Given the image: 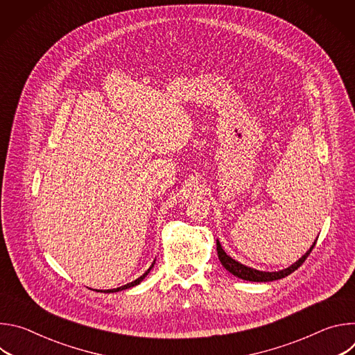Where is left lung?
<instances>
[{"label":"left lung","mask_w":355,"mask_h":355,"mask_svg":"<svg viewBox=\"0 0 355 355\" xmlns=\"http://www.w3.org/2000/svg\"><path fill=\"white\" fill-rule=\"evenodd\" d=\"M318 241V237L315 240V243L312 244V247L303 254L296 263H293L291 267L285 268V270H281V271H274V272H268V271H259L256 268H251V267H247V266H243L241 263L236 261L234 259H232L230 256H227L225 250L222 248L220 245V241L216 240V250H218V256H219V260L222 263V266L230 272L233 274L234 277L237 278H241L244 281H251V282H270V281H275V279H281V278H285L288 277L289 274H292L295 270H297L303 263H305V260L308 259V256L311 254V251L313 250L315 244Z\"/></svg>","instance_id":"8db88e82"}]
</instances>
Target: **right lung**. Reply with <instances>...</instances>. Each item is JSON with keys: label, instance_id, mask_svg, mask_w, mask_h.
<instances>
[{"label": "right lung", "instance_id": "1", "mask_svg": "<svg viewBox=\"0 0 355 355\" xmlns=\"http://www.w3.org/2000/svg\"><path fill=\"white\" fill-rule=\"evenodd\" d=\"M155 267V261H153V264L150 266V268L141 275V277H139L137 279H135V281H132V282H129V284H126V285H123V286H119V288H115V289H105V291H101V292H105V293H110V292H119V291H123V289H128V288H132V286H136V285H139L144 278H146V275L150 272V270Z\"/></svg>", "mask_w": 355, "mask_h": 355}]
</instances>
